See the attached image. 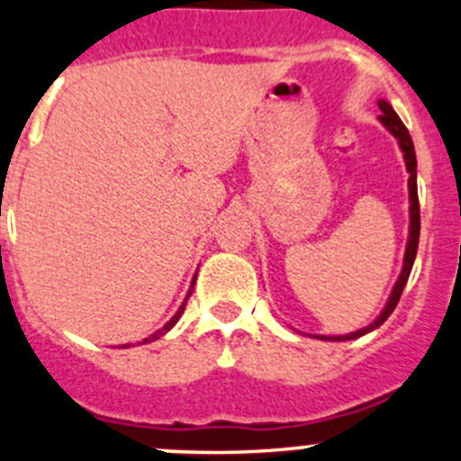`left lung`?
Returning a JSON list of instances; mask_svg holds the SVG:
<instances>
[{
	"label": "left lung",
	"mask_w": 461,
	"mask_h": 461,
	"mask_svg": "<svg viewBox=\"0 0 461 461\" xmlns=\"http://www.w3.org/2000/svg\"><path fill=\"white\" fill-rule=\"evenodd\" d=\"M379 109H381V115H379L381 124H384V127L388 129V131L393 133L394 138H397L399 147H402V151H403V160H406V169H408V174H411V178H408V196H411V231H408L406 257H403V267H402V274H399L397 283H394L393 294H390V299H388V303H385L384 312L376 317V321H373L370 325H366V328L357 330V332L341 334V337H319V339H325V341H350V339H359V337H364V334L373 332L375 328H379V325L384 323V321L388 319L390 314H393V310L397 308L399 299H402L403 287H406L408 276H411L412 263H415V257H417V245H420V198H417L415 147H412V138H411V133H408L406 124L402 122V118H399L397 113H394L393 106H390L385 100H379Z\"/></svg>",
	"instance_id": "8db88e82"
}]
</instances>
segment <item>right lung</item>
<instances>
[{"label":"right lung","instance_id":"right-lung-1","mask_svg":"<svg viewBox=\"0 0 461 461\" xmlns=\"http://www.w3.org/2000/svg\"><path fill=\"white\" fill-rule=\"evenodd\" d=\"M194 283H196V276H194V281H192V287H189L187 296H185V301H183V305H180V308H178V312H176V314H174V317H171L169 321H167V323H165V328H160V330H158V332H153V334H151V337L142 339V343H151V341H156V339H160V337H162V334H167V332H169V330H171V328H174V325H176V323H178V319H180V317H183V312H185V305H187V299H189V296H192V290H194ZM122 348H129V343H127V346H122Z\"/></svg>","mask_w":461,"mask_h":461}]
</instances>
